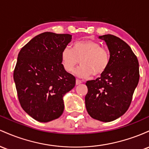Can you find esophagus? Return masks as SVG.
Wrapping results in <instances>:
<instances>
[{"label": "esophagus", "instance_id": "obj_1", "mask_svg": "<svg viewBox=\"0 0 149 149\" xmlns=\"http://www.w3.org/2000/svg\"><path fill=\"white\" fill-rule=\"evenodd\" d=\"M81 83V80H79V79H77L76 80V84L77 85H79V84H80Z\"/></svg>", "mask_w": 149, "mask_h": 149}]
</instances>
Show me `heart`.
<instances>
[{
	"label": "heart",
	"mask_w": 149,
	"mask_h": 149,
	"mask_svg": "<svg viewBox=\"0 0 149 149\" xmlns=\"http://www.w3.org/2000/svg\"><path fill=\"white\" fill-rule=\"evenodd\" d=\"M80 61L79 68L74 74L80 78L88 77L93 74L97 77L106 71L110 63L111 56L107 48L93 40L77 41L72 48H65L61 53V62L64 69L72 72Z\"/></svg>",
	"instance_id": "1"
}]
</instances>
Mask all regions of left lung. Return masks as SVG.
I'll list each match as a JSON object with an SVG mask.
<instances>
[{
  "instance_id": "left-lung-1",
  "label": "left lung",
  "mask_w": 149,
  "mask_h": 149,
  "mask_svg": "<svg viewBox=\"0 0 149 149\" xmlns=\"http://www.w3.org/2000/svg\"><path fill=\"white\" fill-rule=\"evenodd\" d=\"M98 38L106 42L111 60L99 78L86 83L85 104L91 118L108 123L128 110L139 80V68L137 58L124 41L111 34Z\"/></svg>"
}]
</instances>
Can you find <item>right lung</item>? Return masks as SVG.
<instances>
[{
	"label": "right lung",
	"instance_id": "right-lung-1",
	"mask_svg": "<svg viewBox=\"0 0 149 149\" xmlns=\"http://www.w3.org/2000/svg\"><path fill=\"white\" fill-rule=\"evenodd\" d=\"M72 35L44 32L34 37L19 51L13 78L23 110L34 120L48 123L64 111L63 97L76 79L63 68L62 51Z\"/></svg>",
	"mask_w": 149,
	"mask_h": 149
}]
</instances>
